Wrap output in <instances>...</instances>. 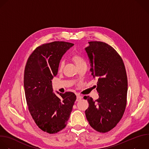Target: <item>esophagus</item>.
Masks as SVG:
<instances>
[{"instance_id":"34e87169","label":"esophagus","mask_w":149,"mask_h":149,"mask_svg":"<svg viewBox=\"0 0 149 149\" xmlns=\"http://www.w3.org/2000/svg\"><path fill=\"white\" fill-rule=\"evenodd\" d=\"M82 98V97L81 95H77V101H80Z\"/></svg>"}]
</instances>
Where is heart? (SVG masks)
Segmentation results:
<instances>
[{"label": "heart", "instance_id": "obj_1", "mask_svg": "<svg viewBox=\"0 0 149 149\" xmlns=\"http://www.w3.org/2000/svg\"><path fill=\"white\" fill-rule=\"evenodd\" d=\"M72 60H73V61L74 62V63L75 64V65H77V67H78L82 64H85V61L84 60V58L80 56L79 55H78V54H74L72 56ZM64 61H61L60 64H59V66H58V70L59 71H61L62 70L63 67H64Z\"/></svg>", "mask_w": 149, "mask_h": 149}]
</instances>
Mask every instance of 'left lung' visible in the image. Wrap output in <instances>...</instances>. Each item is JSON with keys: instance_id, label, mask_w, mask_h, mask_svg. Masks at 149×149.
I'll return each instance as SVG.
<instances>
[{"instance_id": "left-lung-1", "label": "left lung", "mask_w": 149, "mask_h": 149, "mask_svg": "<svg viewBox=\"0 0 149 149\" xmlns=\"http://www.w3.org/2000/svg\"><path fill=\"white\" fill-rule=\"evenodd\" d=\"M85 48L90 60L92 75L97 79L99 98L96 102L85 96L89 107L85 115L90 126L105 133L115 127L124 113L127 92V79L120 56L108 44L89 41Z\"/></svg>"}]
</instances>
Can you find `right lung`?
<instances>
[{
	"label": "right lung",
	"mask_w": 149,
	"mask_h": 149,
	"mask_svg": "<svg viewBox=\"0 0 149 149\" xmlns=\"http://www.w3.org/2000/svg\"><path fill=\"white\" fill-rule=\"evenodd\" d=\"M74 44L54 41L38 47L24 70V87L29 111L36 125L48 133L63 129L72 110L76 95L54 92L52 80L58 73L63 56Z\"/></svg>",
	"instance_id": "1"
}]
</instances>
